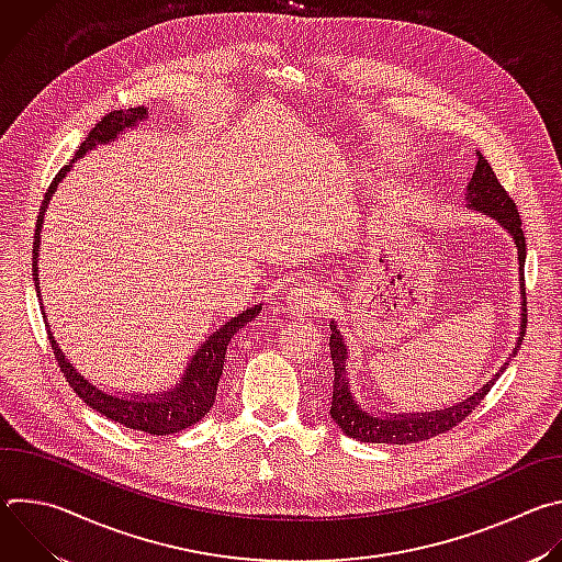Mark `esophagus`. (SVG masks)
Instances as JSON below:
<instances>
[{
    "mask_svg": "<svg viewBox=\"0 0 562 562\" xmlns=\"http://www.w3.org/2000/svg\"><path fill=\"white\" fill-rule=\"evenodd\" d=\"M289 313H311L315 306L323 304V295H319L313 286H295L284 297Z\"/></svg>",
    "mask_w": 562,
    "mask_h": 562,
    "instance_id": "esophagus-1",
    "label": "esophagus"
}]
</instances>
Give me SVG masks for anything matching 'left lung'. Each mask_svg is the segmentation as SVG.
Here are the masks:
<instances>
[{
  "instance_id": "1",
  "label": "left lung",
  "mask_w": 562,
  "mask_h": 562,
  "mask_svg": "<svg viewBox=\"0 0 562 562\" xmlns=\"http://www.w3.org/2000/svg\"><path fill=\"white\" fill-rule=\"evenodd\" d=\"M475 169L473 176L467 184L464 200L467 209L477 211L483 215H490L496 220L514 239L516 254H518V284H520V327H518V338L516 347L512 349L509 358L505 364L492 375L487 384L480 386L475 393L464 397L462 403H456L445 409L436 412H409V414H386L378 412L373 405H364V395H356L349 378V347L347 340L338 327L336 319H331V338H329V349H331V360H334V397H331V418L334 423L349 436L360 442H384V445H407V442H420L429 440L438 434H445L453 429L458 423H462L471 409L480 405V400L487 395V391L496 384L498 375L507 369L512 358L518 353V347L525 336V235L520 228V215L514 204V200L507 195L503 184L498 182L494 169L490 167L487 159L475 150Z\"/></svg>"
}]
</instances>
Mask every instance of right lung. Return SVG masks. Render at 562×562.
Listing matches in <instances>:
<instances>
[{
	"label": "right lung",
	"mask_w": 562,
	"mask_h": 562,
	"mask_svg": "<svg viewBox=\"0 0 562 562\" xmlns=\"http://www.w3.org/2000/svg\"><path fill=\"white\" fill-rule=\"evenodd\" d=\"M148 117V109L146 106H137V109H126V111H113L109 115L102 117V122L95 124V128L87 135V139L77 146L75 157L70 162L55 176L53 184L48 187L40 215H37V226H35V243H33V280H35V291L42 304V291H40V243H42V226H44V213L50 204L53 193L57 191V184L68 176V171L72 169V165L77 159H82L87 153L115 142L122 133H126L128 128L139 126V122H144ZM262 311V304H254L245 311H239L237 315H233L231 319L215 329L202 345L200 349L191 356V360L187 362L180 380L167 389L159 391H146V393H120V391H109L102 384H95L89 375H85L79 371L68 353H64V349L59 347L48 315L44 311L42 304V315L44 323L48 329V340L53 347V353L57 358L59 369L64 371L68 384L72 386V391L85 400V403L95 409L98 414L106 416L109 420H115L120 425H124L126 429H135V431H144L150 436H169V434H180L182 429H189L191 425L200 423L209 409L215 403V393H217V382L224 369V358H226V347L231 342V338L247 327L251 319Z\"/></svg>",
	"instance_id": "obj_1"
}]
</instances>
